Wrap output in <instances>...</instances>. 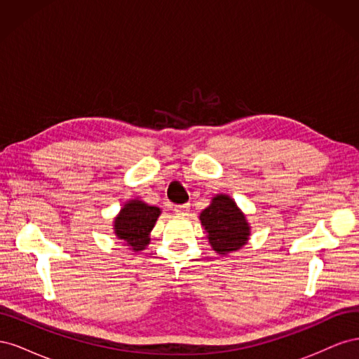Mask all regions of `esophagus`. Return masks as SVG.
Instances as JSON below:
<instances>
[{"mask_svg":"<svg viewBox=\"0 0 359 359\" xmlns=\"http://www.w3.org/2000/svg\"><path fill=\"white\" fill-rule=\"evenodd\" d=\"M173 212L177 215H187L190 212V205L189 203H184V205H175L173 206Z\"/></svg>","mask_w":359,"mask_h":359,"instance_id":"esophagus-1","label":"esophagus"}]
</instances>
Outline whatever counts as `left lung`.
<instances>
[{
    "instance_id": "1",
    "label": "left lung",
    "mask_w": 359,
    "mask_h": 359,
    "mask_svg": "<svg viewBox=\"0 0 359 359\" xmlns=\"http://www.w3.org/2000/svg\"><path fill=\"white\" fill-rule=\"evenodd\" d=\"M201 223L215 253L229 255L244 247L250 236L245 215L227 194H217L201 212Z\"/></svg>"
}]
</instances>
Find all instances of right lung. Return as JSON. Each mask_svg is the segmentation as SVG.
<instances>
[{"mask_svg":"<svg viewBox=\"0 0 359 359\" xmlns=\"http://www.w3.org/2000/svg\"><path fill=\"white\" fill-rule=\"evenodd\" d=\"M158 206H151L139 199L124 203L123 210L115 217V235L135 252H140L149 244V233L160 215Z\"/></svg>","mask_w":359,"mask_h":359,"instance_id":"add662e5","label":"right lung"}]
</instances>
